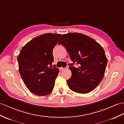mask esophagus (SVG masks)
<instances>
[{
	"mask_svg": "<svg viewBox=\"0 0 124 124\" xmlns=\"http://www.w3.org/2000/svg\"><path fill=\"white\" fill-rule=\"evenodd\" d=\"M65 68H62V67H61V68H59V70H60V71H62V70H64Z\"/></svg>",
	"mask_w": 124,
	"mask_h": 124,
	"instance_id": "obj_1",
	"label": "esophagus"
}]
</instances>
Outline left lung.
Returning <instances> with one entry per match:
<instances>
[{
	"instance_id": "1",
	"label": "left lung",
	"mask_w": 124,
	"mask_h": 124,
	"mask_svg": "<svg viewBox=\"0 0 124 124\" xmlns=\"http://www.w3.org/2000/svg\"><path fill=\"white\" fill-rule=\"evenodd\" d=\"M58 44L65 47L73 62L69 64L72 72L67 80L69 88L83 94L94 90L103 79L107 64L102 47L91 37L77 33L63 34ZM74 62L78 67H73Z\"/></svg>"
}]
</instances>
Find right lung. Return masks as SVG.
Returning a JSON list of instances; mask_svg holds the SVG:
<instances>
[{"label": "right lung", "mask_w": 124, "mask_h": 124, "mask_svg": "<svg viewBox=\"0 0 124 124\" xmlns=\"http://www.w3.org/2000/svg\"><path fill=\"white\" fill-rule=\"evenodd\" d=\"M61 34L47 33L28 42L17 57L19 72L31 93L46 96L53 91L59 70L52 68V51Z\"/></svg>", "instance_id": "add662e5"}]
</instances>
